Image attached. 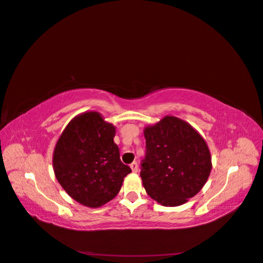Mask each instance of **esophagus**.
<instances>
[{"instance_id": "34e87169", "label": "esophagus", "mask_w": 263, "mask_h": 263, "mask_svg": "<svg viewBox=\"0 0 263 263\" xmlns=\"http://www.w3.org/2000/svg\"><path fill=\"white\" fill-rule=\"evenodd\" d=\"M130 168H132V170H133V173H137V170H138V164H137V162L134 161V162L130 164Z\"/></svg>"}]
</instances>
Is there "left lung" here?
Masks as SVG:
<instances>
[{
  "mask_svg": "<svg viewBox=\"0 0 263 263\" xmlns=\"http://www.w3.org/2000/svg\"><path fill=\"white\" fill-rule=\"evenodd\" d=\"M141 177L147 194L164 206L187 202L209 178L211 155L204 139L187 122L165 117L144 130Z\"/></svg>",
  "mask_w": 263,
  "mask_h": 263,
  "instance_id": "left-lung-1",
  "label": "left lung"
}]
</instances>
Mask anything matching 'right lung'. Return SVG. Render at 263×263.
I'll return each instance as SVG.
<instances>
[{
  "mask_svg": "<svg viewBox=\"0 0 263 263\" xmlns=\"http://www.w3.org/2000/svg\"><path fill=\"white\" fill-rule=\"evenodd\" d=\"M115 134L116 128L98 112H85L69 122L59 138L53 154L54 174L63 190L80 204H105L132 173L121 162Z\"/></svg>",
  "mask_w": 263,
  "mask_h": 263,
  "instance_id": "add662e5",
  "label": "right lung"
}]
</instances>
